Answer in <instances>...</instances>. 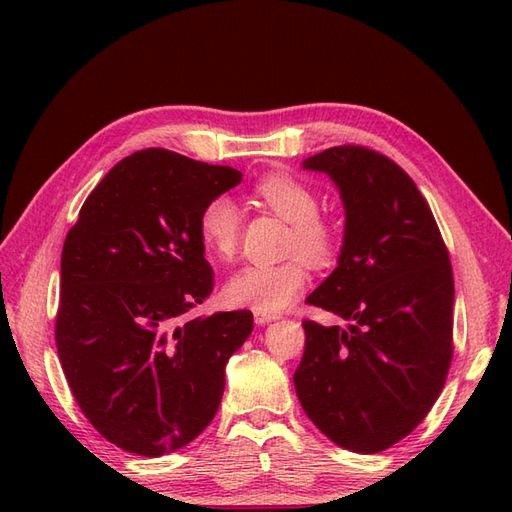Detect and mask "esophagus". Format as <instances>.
<instances>
[{"label":"esophagus","instance_id":"obj_1","mask_svg":"<svg viewBox=\"0 0 512 512\" xmlns=\"http://www.w3.org/2000/svg\"><path fill=\"white\" fill-rule=\"evenodd\" d=\"M254 320H256V324H269V322H273V320H277V316L275 314H262V312H254Z\"/></svg>","mask_w":512,"mask_h":512}]
</instances>
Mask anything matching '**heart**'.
I'll list each match as a JSON object with an SVG mask.
<instances>
[{"label":"heart","mask_w":512,"mask_h":512,"mask_svg":"<svg viewBox=\"0 0 512 512\" xmlns=\"http://www.w3.org/2000/svg\"><path fill=\"white\" fill-rule=\"evenodd\" d=\"M262 205L290 224L286 254L290 260L267 265L254 262L230 277L224 294L228 303L262 314H280L303 292L309 273L302 259L327 265L337 250L335 228L320 215V200L309 185L286 173H271L254 185ZM241 211L226 196L209 200L198 215V237L209 256L230 260L241 243ZM304 257L301 259L300 256Z\"/></svg>","instance_id":"obj_1"}]
</instances>
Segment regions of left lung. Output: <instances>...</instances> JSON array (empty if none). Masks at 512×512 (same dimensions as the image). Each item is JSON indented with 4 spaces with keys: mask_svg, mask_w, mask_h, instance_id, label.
Wrapping results in <instances>:
<instances>
[{
    "mask_svg": "<svg viewBox=\"0 0 512 512\" xmlns=\"http://www.w3.org/2000/svg\"><path fill=\"white\" fill-rule=\"evenodd\" d=\"M303 168L327 173L346 209L337 267L305 301L350 324L303 322L294 389L337 446L380 453L416 429L446 382L453 267L427 200L391 158L342 145Z\"/></svg>",
    "mask_w": 512,
    "mask_h": 512,
    "instance_id": "1",
    "label": "left lung"
}]
</instances>
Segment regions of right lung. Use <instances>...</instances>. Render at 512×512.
<instances>
[{
  "label": "right lung",
  "mask_w": 512,
  "mask_h": 512,
  "mask_svg": "<svg viewBox=\"0 0 512 512\" xmlns=\"http://www.w3.org/2000/svg\"><path fill=\"white\" fill-rule=\"evenodd\" d=\"M237 183L230 166L136 151L87 196L64 241L57 354L87 421L123 451L160 457L190 444L254 329L247 309L185 318L213 290L198 215Z\"/></svg>",
  "instance_id": "obj_1"
}]
</instances>
